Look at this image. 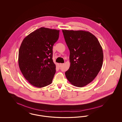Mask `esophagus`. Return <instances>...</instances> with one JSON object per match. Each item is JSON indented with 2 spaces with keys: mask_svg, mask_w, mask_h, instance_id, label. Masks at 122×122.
Instances as JSON below:
<instances>
[{
  "mask_svg": "<svg viewBox=\"0 0 122 122\" xmlns=\"http://www.w3.org/2000/svg\"><path fill=\"white\" fill-rule=\"evenodd\" d=\"M64 65V63H59V66L60 67H62Z\"/></svg>",
  "mask_w": 122,
  "mask_h": 122,
  "instance_id": "esophagus-1",
  "label": "esophagus"
}]
</instances>
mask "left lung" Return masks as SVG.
<instances>
[{
    "instance_id": "left-lung-1",
    "label": "left lung",
    "mask_w": 122,
    "mask_h": 122,
    "mask_svg": "<svg viewBox=\"0 0 122 122\" xmlns=\"http://www.w3.org/2000/svg\"><path fill=\"white\" fill-rule=\"evenodd\" d=\"M62 31L70 51V66L65 76L71 85L83 87L95 78L102 67V46L97 37L89 31Z\"/></svg>"
}]
</instances>
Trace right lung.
I'll return each mask as SVG.
<instances>
[{
	"label": "right lung",
	"instance_id": "1",
	"mask_svg": "<svg viewBox=\"0 0 122 122\" xmlns=\"http://www.w3.org/2000/svg\"><path fill=\"white\" fill-rule=\"evenodd\" d=\"M59 33V30L41 27L27 36L20 46L19 68L26 80L36 87L42 88L52 82L56 71L53 46Z\"/></svg>",
	"mask_w": 122,
	"mask_h": 122
}]
</instances>
